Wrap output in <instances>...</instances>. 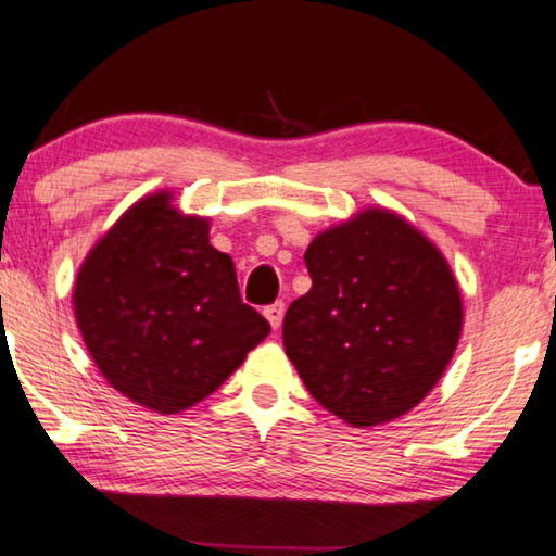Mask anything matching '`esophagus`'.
I'll list each match as a JSON object with an SVG mask.
<instances>
[{"label": "esophagus", "mask_w": 556, "mask_h": 556, "mask_svg": "<svg viewBox=\"0 0 556 556\" xmlns=\"http://www.w3.org/2000/svg\"><path fill=\"white\" fill-rule=\"evenodd\" d=\"M264 317L269 319V325L277 327L281 325V317H285V302H275V304H269V307H264Z\"/></svg>", "instance_id": "esophagus-1"}]
</instances>
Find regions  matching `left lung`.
<instances>
[{
    "label": "left lung",
    "mask_w": 556,
    "mask_h": 556,
    "mask_svg": "<svg viewBox=\"0 0 556 556\" xmlns=\"http://www.w3.org/2000/svg\"><path fill=\"white\" fill-rule=\"evenodd\" d=\"M312 289L289 304L285 350L312 397L350 426L424 401L458 345L464 307L443 254L386 208L319 233Z\"/></svg>",
    "instance_id": "1"
}]
</instances>
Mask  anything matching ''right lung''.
Segmentation results:
<instances>
[{"label": "right lung", "instance_id": "add662e5", "mask_svg": "<svg viewBox=\"0 0 556 556\" xmlns=\"http://www.w3.org/2000/svg\"><path fill=\"white\" fill-rule=\"evenodd\" d=\"M75 319L115 390L155 413H181L214 393L269 334L241 302L229 254L208 222L170 193L140 199L92 247L75 281Z\"/></svg>", "mask_w": 556, "mask_h": 556}]
</instances>
